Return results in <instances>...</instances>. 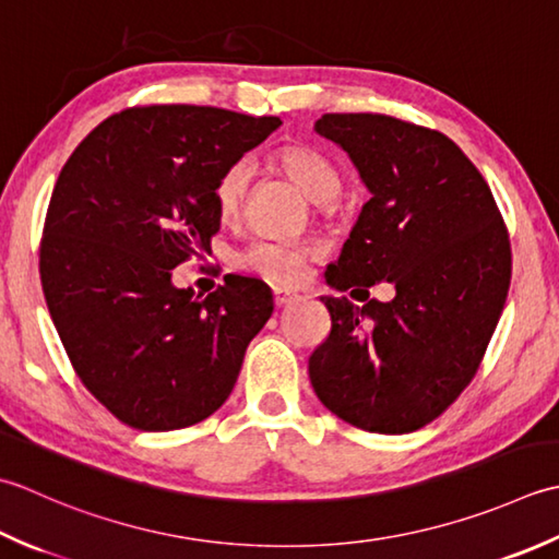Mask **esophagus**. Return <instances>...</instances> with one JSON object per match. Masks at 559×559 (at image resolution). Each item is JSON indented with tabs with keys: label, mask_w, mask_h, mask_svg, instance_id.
Returning a JSON list of instances; mask_svg holds the SVG:
<instances>
[{
	"label": "esophagus",
	"mask_w": 559,
	"mask_h": 559,
	"mask_svg": "<svg viewBox=\"0 0 559 559\" xmlns=\"http://www.w3.org/2000/svg\"><path fill=\"white\" fill-rule=\"evenodd\" d=\"M275 306L277 309H282V306H287V304H292V301H296L299 299V296H296V292H289V289H282V287H277L275 292Z\"/></svg>",
	"instance_id": "34e87169"
}]
</instances>
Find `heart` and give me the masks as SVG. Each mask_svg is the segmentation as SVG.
<instances>
[{"label": "heart", "mask_w": 559, "mask_h": 559, "mask_svg": "<svg viewBox=\"0 0 559 559\" xmlns=\"http://www.w3.org/2000/svg\"><path fill=\"white\" fill-rule=\"evenodd\" d=\"M277 166L287 174L296 186L304 190V195L313 202H330L343 190V176L337 166L330 162L313 146L292 144L282 146L275 154ZM250 180V166L246 162H234L224 168V174L216 178L212 198L219 216L229 219L246 198V188ZM318 248L309 241H280V238H260L246 246L238 253V265L248 272L265 277L277 284H294L304 275L306 260L313 258Z\"/></svg>", "instance_id": "b5f03b06"}]
</instances>
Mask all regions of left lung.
Here are the masks:
<instances>
[{"mask_svg":"<svg viewBox=\"0 0 559 559\" xmlns=\"http://www.w3.org/2000/svg\"><path fill=\"white\" fill-rule=\"evenodd\" d=\"M313 130L347 152L371 192L325 282L337 292L391 282L395 296L361 309L323 296L333 328L309 359L311 385L345 423L407 435L480 367L511 280L502 214L447 134L379 112H328Z\"/></svg>","mask_w":559,"mask_h":559,"instance_id":"1","label":"left lung"}]
</instances>
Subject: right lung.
I'll return each mask as SVG.
<instances>
[{
	"instance_id": "1",
	"label": "right lung",
	"mask_w": 559,
	"mask_h": 559,
	"mask_svg": "<svg viewBox=\"0 0 559 559\" xmlns=\"http://www.w3.org/2000/svg\"><path fill=\"white\" fill-rule=\"evenodd\" d=\"M280 124L204 106L130 108L62 166L40 241L43 294L76 376L120 423L183 429L234 391L275 309L270 287L229 275L200 299L170 270L219 231L216 178Z\"/></svg>"
}]
</instances>
